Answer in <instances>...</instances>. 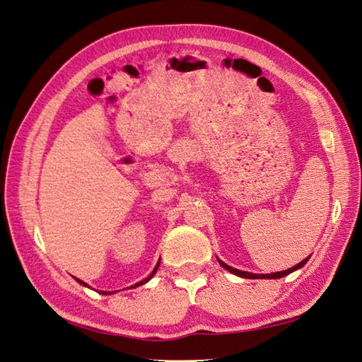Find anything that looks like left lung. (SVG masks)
I'll return each mask as SVG.
<instances>
[{"mask_svg": "<svg viewBox=\"0 0 362 362\" xmlns=\"http://www.w3.org/2000/svg\"><path fill=\"white\" fill-rule=\"evenodd\" d=\"M308 258H310V257H307L305 259H303L301 262L296 264V266L290 267V269H287V270L275 272V273H267V275H257V273H250V272H243V270L233 269V267H230V266H227V264L223 262L221 259H218V262H219V266L224 267L226 270H228L230 273H233V275L241 276V278H247V279H278V278H283V276L288 275V273H292V272H295V270H298V269H301L303 266H305V262L308 261Z\"/></svg>", "mask_w": 362, "mask_h": 362, "instance_id": "1", "label": "left lung"}]
</instances>
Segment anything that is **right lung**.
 <instances>
[{
	"instance_id": "obj_1",
	"label": "right lung",
	"mask_w": 362,
	"mask_h": 362,
	"mask_svg": "<svg viewBox=\"0 0 362 362\" xmlns=\"http://www.w3.org/2000/svg\"><path fill=\"white\" fill-rule=\"evenodd\" d=\"M158 267H160V262H158V264H156V266H155V269H153V272L151 273V275H148V276H147L146 279H143V281H139V283H136L135 286H132V288H135V287H138V286H143V284H146V283H147V281H148V279H151V278H152V276L155 275V273H156V270H158ZM75 279H76V281H78V283H79V284H81V286H86V287H89V286H87V284L84 283V281H81V279H78V278H75ZM100 293H103V295H112V293H115V292H100Z\"/></svg>"
}]
</instances>
